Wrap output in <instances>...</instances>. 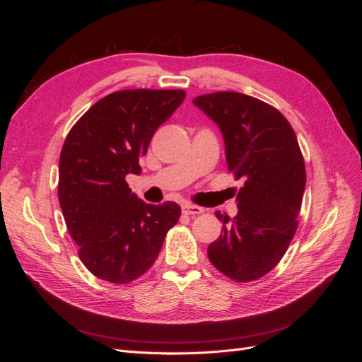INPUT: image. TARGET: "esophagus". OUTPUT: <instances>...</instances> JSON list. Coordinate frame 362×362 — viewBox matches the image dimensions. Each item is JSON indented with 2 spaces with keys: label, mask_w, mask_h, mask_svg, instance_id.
<instances>
[{
  "label": "esophagus",
  "mask_w": 362,
  "mask_h": 362,
  "mask_svg": "<svg viewBox=\"0 0 362 362\" xmlns=\"http://www.w3.org/2000/svg\"><path fill=\"white\" fill-rule=\"evenodd\" d=\"M182 213L184 214H192V216H194V214H201V213H204V208H201V206H198V205H193V204H182Z\"/></svg>",
  "instance_id": "1"
}]
</instances>
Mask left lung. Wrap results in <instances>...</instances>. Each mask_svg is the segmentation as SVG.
I'll use <instances>...</instances> for the list:
<instances>
[{
	"label": "left lung",
	"mask_w": 362,
	"mask_h": 362,
	"mask_svg": "<svg viewBox=\"0 0 362 362\" xmlns=\"http://www.w3.org/2000/svg\"><path fill=\"white\" fill-rule=\"evenodd\" d=\"M193 104L221 129L228 169L245 178L233 222L216 213L223 234L206 249L211 264L238 282L275 267L298 228L306 173L288 120L276 108L237 92L198 96Z\"/></svg>",
	"instance_id": "8db88e82"
}]
</instances>
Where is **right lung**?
<instances>
[{"mask_svg":"<svg viewBox=\"0 0 362 362\" xmlns=\"http://www.w3.org/2000/svg\"><path fill=\"white\" fill-rule=\"evenodd\" d=\"M184 98L182 90L110 93L78 119L64 140L59 201L80 259L96 278L127 284L144 275L178 222V204H146L125 177L140 175L139 160L152 136Z\"/></svg>","mask_w":362,"mask_h":362,"instance_id":"right-lung-1","label":"right lung"}]
</instances>
